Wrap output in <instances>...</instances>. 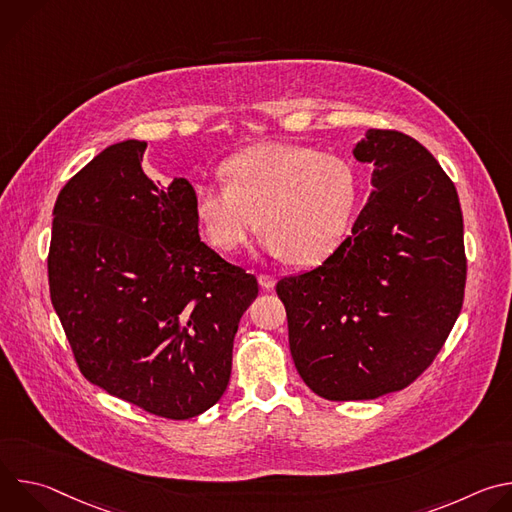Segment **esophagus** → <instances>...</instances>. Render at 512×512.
Masks as SVG:
<instances>
[{
  "instance_id": "1",
  "label": "esophagus",
  "mask_w": 512,
  "mask_h": 512,
  "mask_svg": "<svg viewBox=\"0 0 512 512\" xmlns=\"http://www.w3.org/2000/svg\"><path fill=\"white\" fill-rule=\"evenodd\" d=\"M259 285L263 287V289H271L273 285H275V277L273 275H267V273H259Z\"/></svg>"
}]
</instances>
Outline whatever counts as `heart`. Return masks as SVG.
<instances>
[{
  "label": "heart",
  "mask_w": 512,
  "mask_h": 512,
  "mask_svg": "<svg viewBox=\"0 0 512 512\" xmlns=\"http://www.w3.org/2000/svg\"><path fill=\"white\" fill-rule=\"evenodd\" d=\"M221 178L194 190L196 223L216 251H237L259 225L269 255L318 265L346 237L358 180L340 156L265 143L229 158Z\"/></svg>",
  "instance_id": "obj_1"
}]
</instances>
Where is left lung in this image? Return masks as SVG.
I'll list each match as a JSON object with an SVG mask.
<instances>
[{
  "label": "left lung",
  "instance_id": "obj_1",
  "mask_svg": "<svg viewBox=\"0 0 512 512\" xmlns=\"http://www.w3.org/2000/svg\"><path fill=\"white\" fill-rule=\"evenodd\" d=\"M352 154L373 168L352 235L275 287L296 369L328 401L411 385L442 350L466 287L462 208L437 160L393 129H369Z\"/></svg>",
  "mask_w": 512,
  "mask_h": 512
}]
</instances>
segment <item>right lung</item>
<instances>
[{
	"instance_id": "1",
	"label": "right lung",
	"mask_w": 512,
	"mask_h": 512,
	"mask_svg": "<svg viewBox=\"0 0 512 512\" xmlns=\"http://www.w3.org/2000/svg\"><path fill=\"white\" fill-rule=\"evenodd\" d=\"M145 141L109 145L60 190L50 300L87 381L166 419L227 391L239 320L257 279L200 241L194 188L154 184Z\"/></svg>"
}]
</instances>
